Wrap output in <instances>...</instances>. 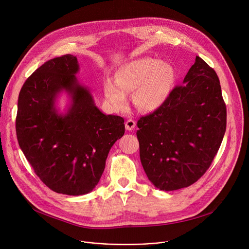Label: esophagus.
<instances>
[{"label":"esophagus","instance_id":"34e87169","mask_svg":"<svg viewBox=\"0 0 249 249\" xmlns=\"http://www.w3.org/2000/svg\"><path fill=\"white\" fill-rule=\"evenodd\" d=\"M135 126H136V122H135L134 120H132V119L127 120V121H126V123H125L126 130H128V131H132V130H134Z\"/></svg>","mask_w":249,"mask_h":249}]
</instances>
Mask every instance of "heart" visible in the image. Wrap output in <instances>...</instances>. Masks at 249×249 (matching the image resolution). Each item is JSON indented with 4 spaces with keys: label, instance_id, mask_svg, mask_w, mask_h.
<instances>
[{
    "label": "heart",
    "instance_id": "heart-1",
    "mask_svg": "<svg viewBox=\"0 0 249 249\" xmlns=\"http://www.w3.org/2000/svg\"><path fill=\"white\" fill-rule=\"evenodd\" d=\"M175 81V69L165 61L150 57L128 61L116 69L114 82L104 84V94L115 110H122L127 103V93H132L133 103L146 112L160 108L171 92Z\"/></svg>",
    "mask_w": 249,
    "mask_h": 249
}]
</instances>
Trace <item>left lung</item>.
<instances>
[{"mask_svg": "<svg viewBox=\"0 0 249 249\" xmlns=\"http://www.w3.org/2000/svg\"><path fill=\"white\" fill-rule=\"evenodd\" d=\"M226 126L219 78L196 56L183 84L160 108L138 121L140 159L149 180L163 191L196 182L217 155Z\"/></svg>", "mask_w": 249, "mask_h": 249, "instance_id": "left-lung-1", "label": "left lung"}]
</instances>
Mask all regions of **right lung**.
Instances as JSON below:
<instances>
[{"label": "right lung", "instance_id": "right-lung-1", "mask_svg": "<svg viewBox=\"0 0 249 249\" xmlns=\"http://www.w3.org/2000/svg\"><path fill=\"white\" fill-rule=\"evenodd\" d=\"M79 71L74 55L45 62L23 84L16 120L18 145L34 172L51 190L72 196L94 189L125 132L122 117L99 110ZM62 93L69 97L64 113L56 106Z\"/></svg>", "mask_w": 249, "mask_h": 249}]
</instances>
